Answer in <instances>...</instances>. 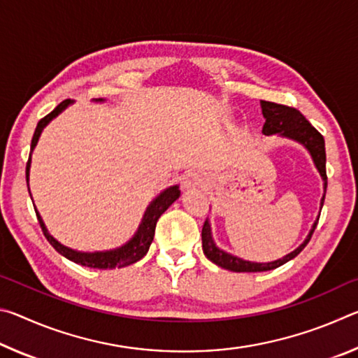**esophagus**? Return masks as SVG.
I'll list each match as a JSON object with an SVG mask.
<instances>
[{
  "mask_svg": "<svg viewBox=\"0 0 358 358\" xmlns=\"http://www.w3.org/2000/svg\"><path fill=\"white\" fill-rule=\"evenodd\" d=\"M205 185V180L201 173L191 172L187 173L183 178V187L185 189H197V187H202Z\"/></svg>",
  "mask_w": 358,
  "mask_h": 358,
  "instance_id": "1",
  "label": "esophagus"
}]
</instances>
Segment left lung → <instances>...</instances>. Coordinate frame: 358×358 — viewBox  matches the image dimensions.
Masks as SVG:
<instances>
[{
	"instance_id": "left-lung-1",
	"label": "left lung",
	"mask_w": 358,
	"mask_h": 358,
	"mask_svg": "<svg viewBox=\"0 0 358 358\" xmlns=\"http://www.w3.org/2000/svg\"><path fill=\"white\" fill-rule=\"evenodd\" d=\"M260 107H262V115L265 118V124L262 128L264 136H280L284 138H289V141H294L296 143H300L301 147H305L308 150V153L311 155L314 166H316L320 178L324 181V196L320 199V210H322L325 191H327L324 137L313 128L310 121L303 117L296 108L275 104V102H268V101H260ZM317 221H319V216L317 220L314 221L310 234L306 235L305 241H303L299 248H295L292 252L286 254V256L281 259L273 260V262H250V260L240 259L237 256H234V254L221 250V248L216 245V241L213 240V234H211V224L207 217V221H205L202 227V250L205 256H207V259L211 260V262L216 264L217 266H221V268L237 271V273H245V271L246 273H251V271L254 273V271L273 270L299 256V254L303 251V248L308 245V241L311 240V235L317 226Z\"/></svg>"
}]
</instances>
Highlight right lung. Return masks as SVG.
<instances>
[{
    "label": "right lung",
    "mask_w": 358,
    "mask_h": 358,
    "mask_svg": "<svg viewBox=\"0 0 358 358\" xmlns=\"http://www.w3.org/2000/svg\"><path fill=\"white\" fill-rule=\"evenodd\" d=\"M106 99H94V102H104ZM72 102L71 99L63 101L62 104H58L53 110L47 115V117L42 118L38 126H36L33 141H31V151H29V159L27 162V183H29V167H31V155L33 150L36 148V145L39 142V137L44 131L45 126L50 123L53 118H57L59 113L66 110ZM28 191H29V185H28ZM180 197V187L178 185L167 187V189L162 191L159 196L155 197L153 201L150 202V205L145 210L141 224H138L137 232L132 235V238L129 241H126L124 245H121L120 248H115V250H108V251H94V252H83V251H77L72 250V248H68L59 243L57 238H53L50 232H48L44 220H42L39 211L36 210V216H38V221L42 227V232H44L45 238L48 240L55 250L64 256L66 259L72 260L78 265L83 266H90V268H99V270H112V268H123V266H128L131 264H136L137 260H141L145 254L148 252L151 241H153L155 237V229H156V222L159 220L161 215L171 207V205L177 201Z\"/></svg>",
    "instance_id": "1"
}]
</instances>
